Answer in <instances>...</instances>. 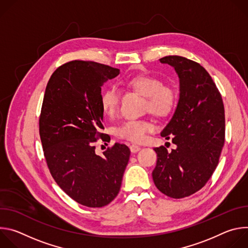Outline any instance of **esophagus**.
I'll return each instance as SVG.
<instances>
[{
	"label": "esophagus",
	"mask_w": 248,
	"mask_h": 248,
	"mask_svg": "<svg viewBox=\"0 0 248 248\" xmlns=\"http://www.w3.org/2000/svg\"><path fill=\"white\" fill-rule=\"evenodd\" d=\"M129 148H130V151H131L132 153H136V152H138V151L140 150V147H139L138 145H135V144H131V145L129 146Z\"/></svg>",
	"instance_id": "1"
}]
</instances>
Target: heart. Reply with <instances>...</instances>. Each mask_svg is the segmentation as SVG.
<instances>
[{"instance_id": "obj_1", "label": "heart", "mask_w": 248, "mask_h": 248, "mask_svg": "<svg viewBox=\"0 0 248 248\" xmlns=\"http://www.w3.org/2000/svg\"><path fill=\"white\" fill-rule=\"evenodd\" d=\"M124 84L145 96L144 107L146 111L158 117L168 116L178 102V91L171 83H163L156 76L141 74L124 81ZM121 93L114 86H107L100 95V105L107 117H114L119 112ZM155 130V124L149 120H128L116 128V135L134 143L145 140L148 133Z\"/></svg>"}]
</instances>
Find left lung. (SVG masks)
Returning a JSON list of instances; mask_svg holds the SVG:
<instances>
[{
  "label": "left lung",
  "instance_id": "left-lung-1",
  "mask_svg": "<svg viewBox=\"0 0 248 248\" xmlns=\"http://www.w3.org/2000/svg\"><path fill=\"white\" fill-rule=\"evenodd\" d=\"M180 78V99L161 135L176 149L154 148L157 164L152 176L165 195L180 199L200 190L216 170L225 143L224 103L215 82L198 62L181 56H167Z\"/></svg>",
  "mask_w": 248,
  "mask_h": 248
}]
</instances>
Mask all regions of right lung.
Masks as SVG:
<instances>
[{"instance_id":"obj_1","label":"right lung","mask_w":248,"mask_h":248,"mask_svg":"<svg viewBox=\"0 0 248 248\" xmlns=\"http://www.w3.org/2000/svg\"><path fill=\"white\" fill-rule=\"evenodd\" d=\"M120 69L95 62L72 61L51 76L39 118V133L50 172L58 186L78 203L99 208L118 195L130 150L115 143L102 156L100 137L108 141L100 105L101 87Z\"/></svg>"}]
</instances>
